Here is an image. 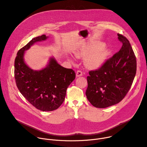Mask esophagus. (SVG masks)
I'll list each match as a JSON object with an SVG mask.
<instances>
[{"label":"esophagus","instance_id":"1","mask_svg":"<svg viewBox=\"0 0 147 147\" xmlns=\"http://www.w3.org/2000/svg\"><path fill=\"white\" fill-rule=\"evenodd\" d=\"M82 76V73L81 71L80 70H78L77 72H76V77H80Z\"/></svg>","mask_w":147,"mask_h":147}]
</instances>
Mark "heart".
I'll list each match as a JSON object with an SVG mask.
<instances>
[{
    "instance_id": "heart-1",
    "label": "heart",
    "mask_w": 147,
    "mask_h": 147,
    "mask_svg": "<svg viewBox=\"0 0 147 147\" xmlns=\"http://www.w3.org/2000/svg\"><path fill=\"white\" fill-rule=\"evenodd\" d=\"M110 55L109 49L102 43L87 44L74 52L78 59H84V65L90 70H96L101 67Z\"/></svg>"
}]
</instances>
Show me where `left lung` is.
<instances>
[{"instance_id":"obj_1","label":"left lung","mask_w":147,"mask_h":147,"mask_svg":"<svg viewBox=\"0 0 147 147\" xmlns=\"http://www.w3.org/2000/svg\"><path fill=\"white\" fill-rule=\"evenodd\" d=\"M123 45L98 70L90 71L86 94L92 105L105 108L120 102L129 91L136 74V58L128 39L117 34Z\"/></svg>"}]
</instances>
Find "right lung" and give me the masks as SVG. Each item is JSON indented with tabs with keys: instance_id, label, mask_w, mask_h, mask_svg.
I'll return each instance as SVG.
<instances>
[{
	"instance_id": "obj_1",
	"label": "right lung",
	"mask_w": 147,
	"mask_h": 147,
	"mask_svg": "<svg viewBox=\"0 0 147 147\" xmlns=\"http://www.w3.org/2000/svg\"><path fill=\"white\" fill-rule=\"evenodd\" d=\"M42 35L33 38L18 51L14 61V77L17 87L24 97L42 111L57 109L63 102L66 90L76 78L75 72L60 66L51 57L47 66L34 70L24 61L25 52L38 42L46 40Z\"/></svg>"
}]
</instances>
